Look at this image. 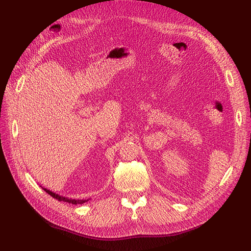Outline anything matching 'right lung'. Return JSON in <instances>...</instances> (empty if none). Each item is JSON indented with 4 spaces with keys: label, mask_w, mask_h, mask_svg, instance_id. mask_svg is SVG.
Masks as SVG:
<instances>
[{
    "label": "right lung",
    "mask_w": 251,
    "mask_h": 251,
    "mask_svg": "<svg viewBox=\"0 0 251 251\" xmlns=\"http://www.w3.org/2000/svg\"><path fill=\"white\" fill-rule=\"evenodd\" d=\"M43 189H44V191L46 192V193H48L51 197H53V198H54V199H57L58 201H64V202L72 203V204H83V203L88 201V200H75V199L65 198V197H63V196H59V195H57V194H55V193H53V192L49 191V189H47V188H44V187H43Z\"/></svg>",
    "instance_id": "1"
}]
</instances>
